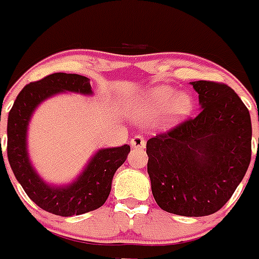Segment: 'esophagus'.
Instances as JSON below:
<instances>
[{
	"instance_id": "1",
	"label": "esophagus",
	"mask_w": 259,
	"mask_h": 259,
	"mask_svg": "<svg viewBox=\"0 0 259 259\" xmlns=\"http://www.w3.org/2000/svg\"><path fill=\"white\" fill-rule=\"evenodd\" d=\"M130 145L133 146V148H137V149H144V148L146 146L145 138L142 137V136H136V137L132 138Z\"/></svg>"
}]
</instances>
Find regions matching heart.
Here are the masks:
<instances>
[{
    "label": "heart",
    "mask_w": 259,
    "mask_h": 259,
    "mask_svg": "<svg viewBox=\"0 0 259 259\" xmlns=\"http://www.w3.org/2000/svg\"><path fill=\"white\" fill-rule=\"evenodd\" d=\"M166 111L168 125L185 121L193 111V98L185 91L176 93L172 87H154L141 98L136 109L140 121H150Z\"/></svg>",
    "instance_id": "b5f03b06"
}]
</instances>
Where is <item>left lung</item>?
I'll return each mask as SVG.
<instances>
[{
  "label": "left lung",
  "mask_w": 259,
  "mask_h": 259,
  "mask_svg": "<svg viewBox=\"0 0 259 259\" xmlns=\"http://www.w3.org/2000/svg\"><path fill=\"white\" fill-rule=\"evenodd\" d=\"M191 84L199 94L200 114L148 140V173L160 208L181 217H205L229 201L249 168L251 119L227 84Z\"/></svg>",
  "instance_id": "8db88e82"
}]
</instances>
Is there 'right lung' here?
<instances>
[{
  "mask_svg": "<svg viewBox=\"0 0 259 259\" xmlns=\"http://www.w3.org/2000/svg\"><path fill=\"white\" fill-rule=\"evenodd\" d=\"M62 93L94 94L89 78L64 72L51 74L21 90L8 117V160L26 195L40 208L60 217H72L105 204L111 191L114 173L126 161L130 146L99 149L80 175L68 184L54 185L42 180L28 153V126L34 110L42 102ZM1 158H4L2 154Z\"/></svg>",
  "mask_w": 259,
  "mask_h": 259,
  "instance_id": "1",
  "label": "right lung"
}]
</instances>
